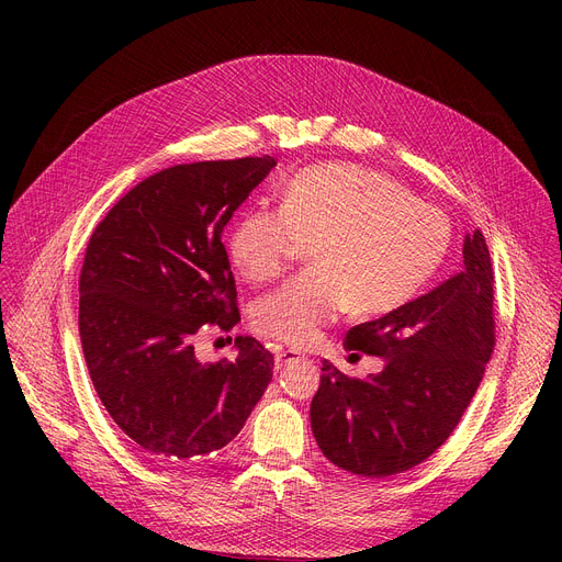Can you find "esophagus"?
Masks as SVG:
<instances>
[{
  "label": "esophagus",
  "mask_w": 562,
  "mask_h": 562,
  "mask_svg": "<svg viewBox=\"0 0 562 562\" xmlns=\"http://www.w3.org/2000/svg\"><path fill=\"white\" fill-rule=\"evenodd\" d=\"M301 358V352H296V350H278L276 352V371H280V369H284L291 360H299Z\"/></svg>",
  "instance_id": "34e87169"
}]
</instances>
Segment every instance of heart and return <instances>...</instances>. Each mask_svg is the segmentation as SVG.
Here are the masks:
<instances>
[{"mask_svg": "<svg viewBox=\"0 0 562 562\" xmlns=\"http://www.w3.org/2000/svg\"><path fill=\"white\" fill-rule=\"evenodd\" d=\"M314 244L312 271L289 280L252 312L263 337L310 346L350 307L382 316L409 303L451 246V221L392 177L350 164H321L291 177L280 210L255 206L229 234V257L250 282L278 278Z\"/></svg>", "mask_w": 562, "mask_h": 562, "instance_id": "b5f03b06", "label": "heart"}]
</instances>
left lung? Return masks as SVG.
<instances>
[{
	"label": "left lung",
	"mask_w": 562,
	"mask_h": 562,
	"mask_svg": "<svg viewBox=\"0 0 562 562\" xmlns=\"http://www.w3.org/2000/svg\"><path fill=\"white\" fill-rule=\"evenodd\" d=\"M462 257L453 278L348 330L344 346L378 356L380 373L358 380L323 362L310 419L333 464L367 479L401 474L460 424L494 348V273L481 229L464 236Z\"/></svg>",
	"instance_id": "1"
}]
</instances>
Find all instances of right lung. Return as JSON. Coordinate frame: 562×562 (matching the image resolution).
I'll use <instances>...</instances> for the list:
<instances>
[{
    "label": "right lung",
    "instance_id": "1",
    "mask_svg": "<svg viewBox=\"0 0 562 562\" xmlns=\"http://www.w3.org/2000/svg\"><path fill=\"white\" fill-rule=\"evenodd\" d=\"M278 161L246 157L166 168L95 227L79 276V337L93 387L155 462H189L239 435L273 378V356L236 337L204 364L193 337L241 321L223 227Z\"/></svg>",
    "mask_w": 562,
    "mask_h": 562
}]
</instances>
